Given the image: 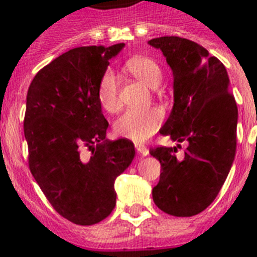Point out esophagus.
Segmentation results:
<instances>
[{
  "mask_svg": "<svg viewBox=\"0 0 257 257\" xmlns=\"http://www.w3.org/2000/svg\"><path fill=\"white\" fill-rule=\"evenodd\" d=\"M135 150H137V153L146 157V155H149V149L146 147L145 145H141V143H135Z\"/></svg>",
  "mask_w": 257,
  "mask_h": 257,
  "instance_id": "obj_1",
  "label": "esophagus"
}]
</instances>
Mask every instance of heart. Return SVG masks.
Masks as SVG:
<instances>
[{
	"label": "heart",
	"instance_id": "heart-1",
	"mask_svg": "<svg viewBox=\"0 0 257 257\" xmlns=\"http://www.w3.org/2000/svg\"><path fill=\"white\" fill-rule=\"evenodd\" d=\"M126 69L150 87H157L161 83L162 70L154 59L147 57H133L126 61ZM98 100L100 106L108 112H114L119 108L118 78L111 69H107L100 77L98 83ZM162 122L163 111L159 107L141 110L133 108L123 112L116 119L114 131L122 138L142 143L157 133Z\"/></svg>",
	"mask_w": 257,
	"mask_h": 257
}]
</instances>
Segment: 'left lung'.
Instances as JSON below:
<instances>
[{"label":"left lung","instance_id":"8db88e82","mask_svg":"<svg viewBox=\"0 0 257 257\" xmlns=\"http://www.w3.org/2000/svg\"><path fill=\"white\" fill-rule=\"evenodd\" d=\"M149 44L161 49L174 74V107L159 133L188 143L182 159L176 147L150 150L162 166L154 203L172 216H194L215 200L228 176L236 153L237 106L224 65L204 47L174 36Z\"/></svg>","mask_w":257,"mask_h":257}]
</instances>
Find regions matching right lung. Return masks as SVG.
Returning a JSON list of instances; mask_svg holds the SVG:
<instances>
[{"mask_svg":"<svg viewBox=\"0 0 257 257\" xmlns=\"http://www.w3.org/2000/svg\"><path fill=\"white\" fill-rule=\"evenodd\" d=\"M124 44L82 46L36 74L24 119L29 168L53 208L74 224L99 223L115 207L114 182L135 155L128 139L107 141L98 83ZM83 148L92 151L81 155Z\"/></svg>","mask_w":257,"mask_h":257,"instance_id":"right-lung-1","label":"right lung"}]
</instances>
